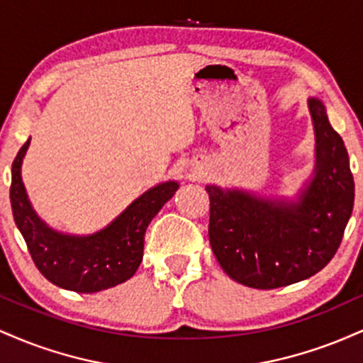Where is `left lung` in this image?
Masks as SVG:
<instances>
[{"mask_svg":"<svg viewBox=\"0 0 363 363\" xmlns=\"http://www.w3.org/2000/svg\"><path fill=\"white\" fill-rule=\"evenodd\" d=\"M315 164L297 198L208 184L210 244L223 272L245 286L272 290L307 280L338 251L355 184L343 140L326 107L311 97Z\"/></svg>","mask_w":363,"mask_h":363,"instance_id":"8db88e82","label":"left lung"}]
</instances>
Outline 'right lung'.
<instances>
[{
	"instance_id": "1",
	"label": "right lung",
	"mask_w": 363,
	"mask_h": 363,
	"mask_svg": "<svg viewBox=\"0 0 363 363\" xmlns=\"http://www.w3.org/2000/svg\"><path fill=\"white\" fill-rule=\"evenodd\" d=\"M28 145L30 138L11 165L10 201L15 223L37 269L54 285L78 294H95L129 280L143 259L148 223L179 189V182L167 181L150 187L94 234H66L49 227L32 208L22 181V162Z\"/></svg>"
}]
</instances>
